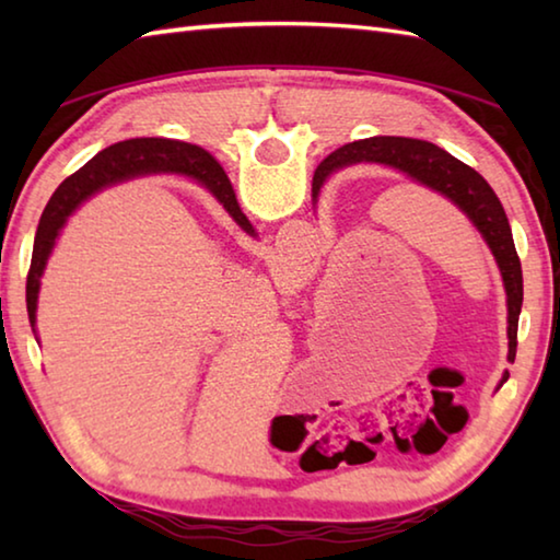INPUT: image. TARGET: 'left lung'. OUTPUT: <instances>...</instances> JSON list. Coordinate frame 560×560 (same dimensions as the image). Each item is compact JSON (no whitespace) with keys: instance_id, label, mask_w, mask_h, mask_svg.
<instances>
[{"instance_id":"8db88e82","label":"left lung","mask_w":560,"mask_h":560,"mask_svg":"<svg viewBox=\"0 0 560 560\" xmlns=\"http://www.w3.org/2000/svg\"><path fill=\"white\" fill-rule=\"evenodd\" d=\"M383 163L402 170L417 183L438 189L440 195L450 197V200L459 207V210L469 217L474 226L485 236L491 254L497 257L501 269V279H504L506 289V303H509V360L514 363L516 358V330H518V316L521 303H524V277H521V261L514 246V236H511L509 217L501 207L499 197L489 183L481 177L477 170L464 165L462 160L452 158L447 150L438 148L428 140H412V138H371V140H355L330 153L324 163L316 167L314 175V197L318 195V187L324 177L334 173V170L350 165V163ZM220 177V185L230 189V179H226L220 163H212ZM509 375H504L506 381Z\"/></svg>"}]
</instances>
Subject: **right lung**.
<instances>
[{
	"label": "right lung",
	"instance_id": "right-lung-1",
	"mask_svg": "<svg viewBox=\"0 0 560 560\" xmlns=\"http://www.w3.org/2000/svg\"><path fill=\"white\" fill-rule=\"evenodd\" d=\"M214 158L207 150L179 143V140H165V138H132L122 140L103 150L91 163L83 165L79 173L66 177L59 189L51 195L49 205L44 207V214L36 226L34 236V252H32V267L30 277H26V314H30V324L36 320V296H39V279L46 267V259L54 249L59 230L69 220V214L79 207L86 197H91L96 189L116 183L120 177L140 175V173H160V170H173V173H187L195 179H200L214 192L226 212H230L236 222H240L246 232H252V224L242 214L240 205L232 187L226 189L220 185L214 170Z\"/></svg>",
	"mask_w": 560,
	"mask_h": 560
}]
</instances>
